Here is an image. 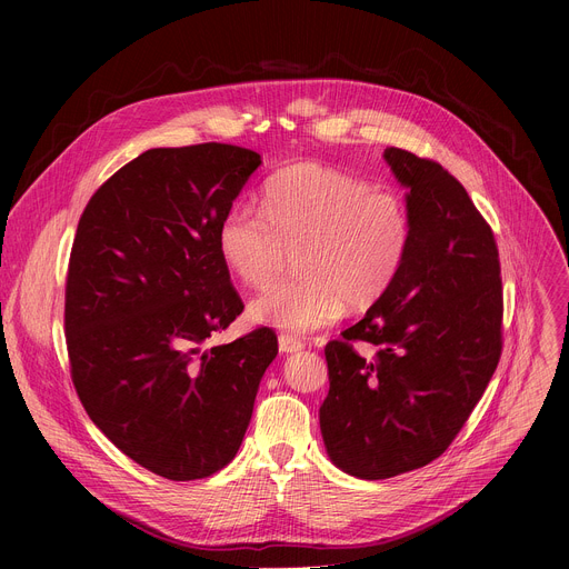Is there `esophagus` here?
I'll list each match as a JSON object with an SVG mask.
<instances>
[{
  "label": "esophagus",
  "mask_w": 569,
  "mask_h": 569,
  "mask_svg": "<svg viewBox=\"0 0 569 569\" xmlns=\"http://www.w3.org/2000/svg\"><path fill=\"white\" fill-rule=\"evenodd\" d=\"M301 349H303L301 340H297V338H292L288 333L279 336V351L281 353H295V351H301Z\"/></svg>",
  "instance_id": "34e87169"
}]
</instances>
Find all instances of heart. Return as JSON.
Segmentation results:
<instances>
[{"label": "heart", "mask_w": 569, "mask_h": 569, "mask_svg": "<svg viewBox=\"0 0 569 569\" xmlns=\"http://www.w3.org/2000/svg\"><path fill=\"white\" fill-rule=\"evenodd\" d=\"M410 204L391 189L315 161L274 171L263 209L231 204L218 224L224 266L252 288L266 286L297 252L299 274L252 299L250 319L288 333H310L376 306L410 254Z\"/></svg>", "instance_id": "b5f03b06"}]
</instances>
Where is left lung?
<instances>
[{"label": "left lung", "instance_id": "1", "mask_svg": "<svg viewBox=\"0 0 569 569\" xmlns=\"http://www.w3.org/2000/svg\"><path fill=\"white\" fill-rule=\"evenodd\" d=\"M382 157L408 189L412 248L391 290L323 349L331 387L319 408L331 461L360 479H387L441 457L502 353L491 227L437 161L402 148Z\"/></svg>", "mask_w": 569, "mask_h": 569}]
</instances>
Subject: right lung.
I'll return each mask as SVG.
<instances>
[{
  "label": "right lung",
  "instance_id": "obj_1",
  "mask_svg": "<svg viewBox=\"0 0 569 569\" xmlns=\"http://www.w3.org/2000/svg\"><path fill=\"white\" fill-rule=\"evenodd\" d=\"M259 167L231 143L150 148L78 220L64 288L73 387L123 455L173 481L236 457L279 353L266 327L204 349L246 308L218 224Z\"/></svg>",
  "mask_w": 569,
  "mask_h": 569
}]
</instances>
